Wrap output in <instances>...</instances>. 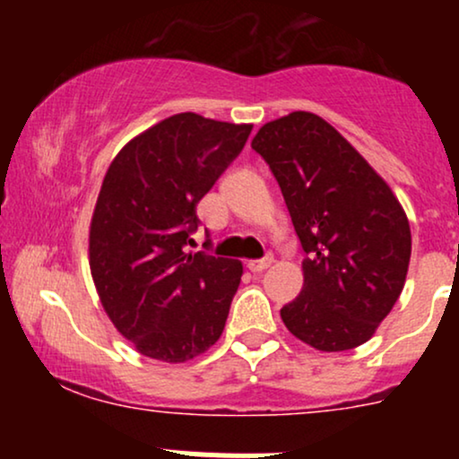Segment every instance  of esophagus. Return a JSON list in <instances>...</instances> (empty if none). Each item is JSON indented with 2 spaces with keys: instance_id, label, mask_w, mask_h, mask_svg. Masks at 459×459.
Instances as JSON below:
<instances>
[{
  "instance_id": "obj_1",
  "label": "esophagus",
  "mask_w": 459,
  "mask_h": 459,
  "mask_svg": "<svg viewBox=\"0 0 459 459\" xmlns=\"http://www.w3.org/2000/svg\"><path fill=\"white\" fill-rule=\"evenodd\" d=\"M272 261H273V256L267 255V256H263V259L247 261V267H250L252 272H263V270H267V267L272 265Z\"/></svg>"
}]
</instances>
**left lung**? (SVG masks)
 <instances>
[{
	"instance_id": "obj_1",
	"label": "left lung",
	"mask_w": 459,
	"mask_h": 459,
	"mask_svg": "<svg viewBox=\"0 0 459 459\" xmlns=\"http://www.w3.org/2000/svg\"><path fill=\"white\" fill-rule=\"evenodd\" d=\"M265 160L299 237L304 287L281 317L321 351L362 345L391 313L408 273L412 237L386 181L332 125L293 112L263 125Z\"/></svg>"
}]
</instances>
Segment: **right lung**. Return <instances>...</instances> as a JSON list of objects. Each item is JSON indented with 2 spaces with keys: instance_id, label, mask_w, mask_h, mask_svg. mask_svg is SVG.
Returning <instances> with one entry per match:
<instances>
[{
  "instance_id": "add662e5",
  "label": "right lung",
  "mask_w": 459,
  "mask_h": 459,
  "mask_svg": "<svg viewBox=\"0 0 459 459\" xmlns=\"http://www.w3.org/2000/svg\"><path fill=\"white\" fill-rule=\"evenodd\" d=\"M250 131L177 114L131 140L108 168L91 224V272L105 313L140 354L186 362L222 334L244 267L187 246L200 198Z\"/></svg>"
}]
</instances>
